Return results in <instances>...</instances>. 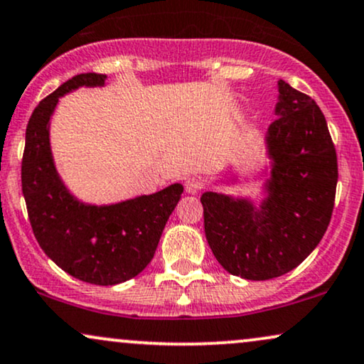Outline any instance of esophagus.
Wrapping results in <instances>:
<instances>
[{
  "instance_id": "esophagus-1",
  "label": "esophagus",
  "mask_w": 364,
  "mask_h": 364,
  "mask_svg": "<svg viewBox=\"0 0 364 364\" xmlns=\"http://www.w3.org/2000/svg\"><path fill=\"white\" fill-rule=\"evenodd\" d=\"M201 188H203V183H201V179H198L196 176L186 178V181H185L186 193H190V195H196V193L201 191Z\"/></svg>"
}]
</instances>
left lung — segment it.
Segmentation results:
<instances>
[{"instance_id": "left-lung-1", "label": "left lung", "mask_w": 364, "mask_h": 364, "mask_svg": "<svg viewBox=\"0 0 364 364\" xmlns=\"http://www.w3.org/2000/svg\"><path fill=\"white\" fill-rule=\"evenodd\" d=\"M277 119L265 134V198L201 195L205 235L228 274L269 280L291 272L324 237L334 208L338 158L324 114L309 95L279 80Z\"/></svg>"}]
</instances>
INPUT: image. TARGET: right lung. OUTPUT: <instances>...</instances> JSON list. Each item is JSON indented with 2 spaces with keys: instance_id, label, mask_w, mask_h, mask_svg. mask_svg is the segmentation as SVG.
<instances>
[{
  "instance_id": "obj_1",
  "label": "right lung",
  "mask_w": 364,
  "mask_h": 364,
  "mask_svg": "<svg viewBox=\"0 0 364 364\" xmlns=\"http://www.w3.org/2000/svg\"><path fill=\"white\" fill-rule=\"evenodd\" d=\"M102 73H80L36 105L26 126L21 188L41 250L72 277L116 285L136 277L153 260L161 233L181 198L169 185L112 205H90L68 191L55 168L50 119L58 99L80 87H104Z\"/></svg>"
}]
</instances>
